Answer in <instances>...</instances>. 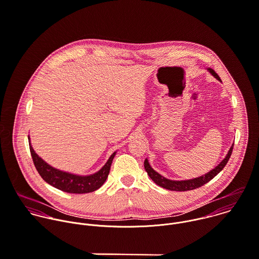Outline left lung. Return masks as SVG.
Returning a JSON list of instances; mask_svg holds the SVG:
<instances>
[{
    "label": "left lung",
    "instance_id": "left-lung-1",
    "mask_svg": "<svg viewBox=\"0 0 259 259\" xmlns=\"http://www.w3.org/2000/svg\"><path fill=\"white\" fill-rule=\"evenodd\" d=\"M210 74L211 76H213L217 80H219L220 82L221 79L220 77L218 76V74L210 68H207L206 69ZM233 146L234 144L231 146L228 154L226 155V157L220 162V164H218V166H215L213 169H211L209 172L205 173L204 175H201L199 177H196V178H192V179H187V180H171V179H168L164 176H162L160 173H158L157 171H155L150 163H149V160L146 159L145 162H144V166H145V169L148 173V175L150 176V178L159 186L163 187V188H166V189H169V190H174V191H187V190H192V189H195V188H198L200 186H202L203 184L207 183L209 180H211L215 175H218L222 170L223 168L226 166V164L228 163L230 157H231V154H232V151H233Z\"/></svg>",
    "mask_w": 259,
    "mask_h": 259
}]
</instances>
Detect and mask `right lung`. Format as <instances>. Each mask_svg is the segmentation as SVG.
<instances>
[{"mask_svg":"<svg viewBox=\"0 0 259 259\" xmlns=\"http://www.w3.org/2000/svg\"><path fill=\"white\" fill-rule=\"evenodd\" d=\"M28 140L33 163L42 179L52 186L69 193H88L100 188L108 177L112 160L116 154L114 152L99 171L90 175H78L51 166L35 153L29 136Z\"/></svg>","mask_w":259,"mask_h":259,"instance_id":"right-lung-1","label":"right lung"}]
</instances>
